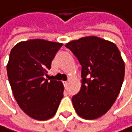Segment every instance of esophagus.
<instances>
[{"label":"esophagus","mask_w":132,"mask_h":132,"mask_svg":"<svg viewBox=\"0 0 132 132\" xmlns=\"http://www.w3.org/2000/svg\"><path fill=\"white\" fill-rule=\"evenodd\" d=\"M62 82H63V85H64V86H65V88H67V84H68V82H67V81H63Z\"/></svg>","instance_id":"obj_1"}]
</instances>
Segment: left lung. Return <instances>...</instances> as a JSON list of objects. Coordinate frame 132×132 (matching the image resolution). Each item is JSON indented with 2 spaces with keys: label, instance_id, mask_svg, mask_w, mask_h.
<instances>
[{
  "label": "left lung",
  "instance_id": "1",
  "mask_svg": "<svg viewBox=\"0 0 132 132\" xmlns=\"http://www.w3.org/2000/svg\"><path fill=\"white\" fill-rule=\"evenodd\" d=\"M82 65V86L72 103L78 115L86 119L103 116L112 106L122 87L125 65L113 42L95 36L68 42Z\"/></svg>",
  "mask_w": 132,
  "mask_h": 132
}]
</instances>
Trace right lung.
<instances>
[{
  "label": "right lung",
  "instance_id": "right-lung-1",
  "mask_svg": "<svg viewBox=\"0 0 132 132\" xmlns=\"http://www.w3.org/2000/svg\"><path fill=\"white\" fill-rule=\"evenodd\" d=\"M62 46V43L33 39L17 43L10 52L7 74L13 96L21 109L34 119L52 118L63 98L62 82L50 80L48 75Z\"/></svg>",
  "mask_w": 132,
  "mask_h": 132
}]
</instances>
